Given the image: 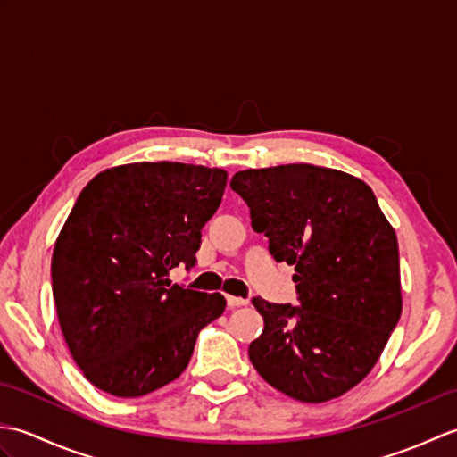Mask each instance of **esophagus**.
Instances as JSON below:
<instances>
[{
  "label": "esophagus",
  "instance_id": "obj_1",
  "mask_svg": "<svg viewBox=\"0 0 457 457\" xmlns=\"http://www.w3.org/2000/svg\"><path fill=\"white\" fill-rule=\"evenodd\" d=\"M226 300H228V306H229V308H239V306H245V304H247V300H245V298L231 296V295H228V296H226Z\"/></svg>",
  "mask_w": 457,
  "mask_h": 457
}]
</instances>
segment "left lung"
Listing matches in <instances>:
<instances>
[{"label":"left lung","instance_id":"left-lung-1","mask_svg":"<svg viewBox=\"0 0 457 457\" xmlns=\"http://www.w3.org/2000/svg\"><path fill=\"white\" fill-rule=\"evenodd\" d=\"M251 228L275 261L295 265L300 306L253 298L263 334L249 359L265 381L303 403L342 396L371 371L401 318L396 234L373 190L352 174L280 164L231 179Z\"/></svg>","mask_w":457,"mask_h":457}]
</instances>
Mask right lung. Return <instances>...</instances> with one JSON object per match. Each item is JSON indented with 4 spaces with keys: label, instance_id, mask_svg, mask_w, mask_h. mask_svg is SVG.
I'll return each mask as SVG.
<instances>
[{
    "label": "right lung",
    "instance_id": "right-lung-1",
    "mask_svg": "<svg viewBox=\"0 0 457 457\" xmlns=\"http://www.w3.org/2000/svg\"><path fill=\"white\" fill-rule=\"evenodd\" d=\"M226 182V170L200 164L131 162L80 192L54 244L53 295L66 345L100 391L133 399L169 385L223 314L220 293L167 277L196 263Z\"/></svg>",
    "mask_w": 457,
    "mask_h": 457
}]
</instances>
